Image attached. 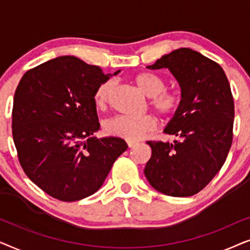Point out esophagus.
Instances as JSON below:
<instances>
[{"mask_svg": "<svg viewBox=\"0 0 250 250\" xmlns=\"http://www.w3.org/2000/svg\"><path fill=\"white\" fill-rule=\"evenodd\" d=\"M127 146H128V148H133V146H136V142H134V141H127Z\"/></svg>", "mask_w": 250, "mask_h": 250, "instance_id": "esophagus-1", "label": "esophagus"}]
</instances>
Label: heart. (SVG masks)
I'll use <instances>...</instances> for the list:
<instances>
[{
	"instance_id": "b5f03b06",
	"label": "heart",
	"mask_w": 250,
	"mask_h": 250,
	"mask_svg": "<svg viewBox=\"0 0 250 250\" xmlns=\"http://www.w3.org/2000/svg\"><path fill=\"white\" fill-rule=\"evenodd\" d=\"M133 81L140 90L150 98V105L160 116L169 118L179 110L181 95L175 91L166 90V81L159 75L143 71L136 74ZM115 90V82L109 80L100 84L95 91L94 101L98 107L104 108L109 104ZM157 128V119L151 115L131 117L118 115L104 123L108 134L123 138L127 141H136Z\"/></svg>"
}]
</instances>
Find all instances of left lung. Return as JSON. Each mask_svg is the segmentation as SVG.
<instances>
[{
  "label": "left lung",
  "mask_w": 250,
  "mask_h": 250,
  "mask_svg": "<svg viewBox=\"0 0 250 250\" xmlns=\"http://www.w3.org/2000/svg\"><path fill=\"white\" fill-rule=\"evenodd\" d=\"M149 69L167 68L181 87V105L164 129L173 142L148 141L150 186L172 197H190L218 173L232 145L234 104L220 64L188 47L165 54Z\"/></svg>",
  "instance_id": "1"
}]
</instances>
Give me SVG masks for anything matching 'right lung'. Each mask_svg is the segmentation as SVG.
Segmentation results:
<instances>
[{"label": "right lung", "instance_id": "add662e5", "mask_svg": "<svg viewBox=\"0 0 250 250\" xmlns=\"http://www.w3.org/2000/svg\"><path fill=\"white\" fill-rule=\"evenodd\" d=\"M110 76L63 56L28 70L17 86L12 135L19 163L56 199L76 201L97 192L127 149L121 138L93 136L100 129L94 94Z\"/></svg>", "mask_w": 250, "mask_h": 250}]
</instances>
